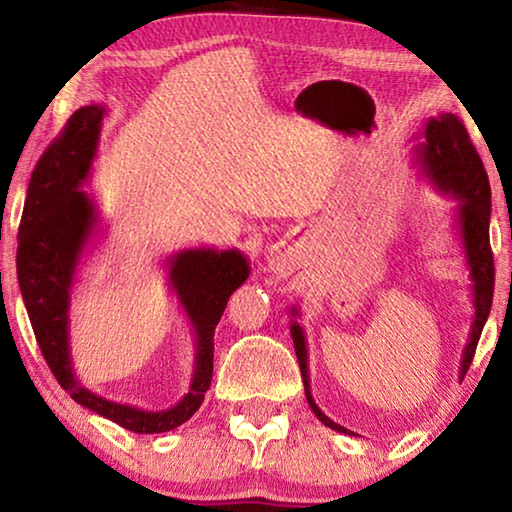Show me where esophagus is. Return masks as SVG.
Returning a JSON list of instances; mask_svg holds the SVG:
<instances>
[{
	"label": "esophagus",
	"instance_id": "34e87169",
	"mask_svg": "<svg viewBox=\"0 0 512 512\" xmlns=\"http://www.w3.org/2000/svg\"><path fill=\"white\" fill-rule=\"evenodd\" d=\"M291 268V257L287 250H280V253H275L271 257V271L277 275H284Z\"/></svg>",
	"mask_w": 512,
	"mask_h": 512
}]
</instances>
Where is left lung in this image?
<instances>
[{
    "mask_svg": "<svg viewBox=\"0 0 512 512\" xmlns=\"http://www.w3.org/2000/svg\"><path fill=\"white\" fill-rule=\"evenodd\" d=\"M413 160L418 169L429 183L438 189L440 194L452 196L458 201L454 225L458 230V239L463 244L465 262L470 268L472 280V327L470 336H467L463 359H461V379L465 377L467 368L474 359L476 343L481 339L483 325L490 316L492 307V293H495V262H492L490 250V183L488 173L483 169V162L476 153L474 144L470 142L463 121L452 112H443L438 117H429L424 131L418 135V144L413 149ZM291 339L293 348H296V357L302 372V384H305V395L316 413V418L325 424V427L352 433L318 409V404L311 397L309 386V361H307V339L302 327L298 325L300 311L298 307H291Z\"/></svg>",
    "mask_w": 512,
    "mask_h": 512,
    "instance_id": "8db88e82",
    "label": "left lung"
}]
</instances>
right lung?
<instances>
[{
    "instance_id": "1",
    "label": "right lung",
    "mask_w": 512,
    "mask_h": 512,
    "mask_svg": "<svg viewBox=\"0 0 512 512\" xmlns=\"http://www.w3.org/2000/svg\"><path fill=\"white\" fill-rule=\"evenodd\" d=\"M103 117L106 106L97 103L76 110L33 169L17 235V282L47 366L69 397L128 431L162 433L180 427L203 404L212 381L214 329L228 298L248 280L250 264L237 248H187L164 262L169 289L196 339L192 381L176 406L144 411L85 388L69 352V300L83 250L99 232V210L83 185L97 155Z\"/></svg>"
}]
</instances>
